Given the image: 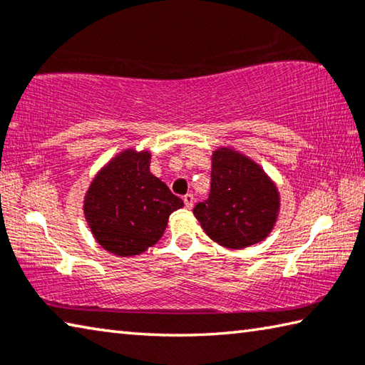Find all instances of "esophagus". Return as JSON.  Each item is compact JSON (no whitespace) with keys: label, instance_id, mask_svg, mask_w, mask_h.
<instances>
[{"label":"esophagus","instance_id":"34e87169","mask_svg":"<svg viewBox=\"0 0 365 365\" xmlns=\"http://www.w3.org/2000/svg\"><path fill=\"white\" fill-rule=\"evenodd\" d=\"M193 201H195V197H193V195H185L183 196V202H185V207L187 209H191L193 207Z\"/></svg>","mask_w":365,"mask_h":365}]
</instances>
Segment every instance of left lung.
Returning a JSON list of instances; mask_svg holds the SVG:
<instances>
[{"label": "left lung", "mask_w": 365, "mask_h": 365, "mask_svg": "<svg viewBox=\"0 0 365 365\" xmlns=\"http://www.w3.org/2000/svg\"><path fill=\"white\" fill-rule=\"evenodd\" d=\"M211 193L193 209L202 230L224 248L264 242L280 212L275 182L246 154L222 146L212 151Z\"/></svg>", "instance_id": "left-lung-1"}]
</instances>
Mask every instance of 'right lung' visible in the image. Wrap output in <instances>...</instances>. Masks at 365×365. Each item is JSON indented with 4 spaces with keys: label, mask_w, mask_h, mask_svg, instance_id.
Segmentation results:
<instances>
[{
    "label": "right lung",
    "mask_w": 365,
    "mask_h": 365,
    "mask_svg": "<svg viewBox=\"0 0 365 365\" xmlns=\"http://www.w3.org/2000/svg\"><path fill=\"white\" fill-rule=\"evenodd\" d=\"M151 153L127 148L98 170L83 197V214L104 250L128 257L156 245L169 215L183 206L150 172Z\"/></svg>",
    "instance_id": "obj_1"
}]
</instances>
